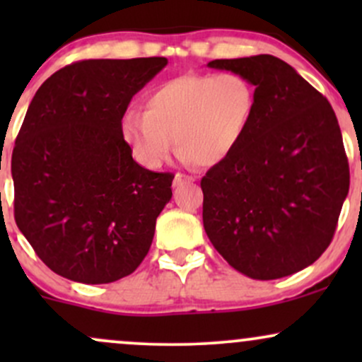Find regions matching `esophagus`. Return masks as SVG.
<instances>
[{
	"label": "esophagus",
	"mask_w": 362,
	"mask_h": 362,
	"mask_svg": "<svg viewBox=\"0 0 362 362\" xmlns=\"http://www.w3.org/2000/svg\"><path fill=\"white\" fill-rule=\"evenodd\" d=\"M190 182H194V178L185 175V173H175V178H173V185L175 187L182 184H190Z\"/></svg>",
	"instance_id": "esophagus-1"
}]
</instances>
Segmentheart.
Segmentation results:
<instances>
[{"label":"heart","mask_w":362,"mask_h":362,"mask_svg":"<svg viewBox=\"0 0 362 362\" xmlns=\"http://www.w3.org/2000/svg\"><path fill=\"white\" fill-rule=\"evenodd\" d=\"M255 110L257 88L245 74H184L149 91L144 114L127 110L120 136L144 168L167 160L172 138L184 160L214 167L243 143Z\"/></svg>","instance_id":"obj_1"}]
</instances>
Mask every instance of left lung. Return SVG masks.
<instances>
[{
    "label": "left lung",
    "mask_w": 362,
    "mask_h": 362,
    "mask_svg": "<svg viewBox=\"0 0 362 362\" xmlns=\"http://www.w3.org/2000/svg\"><path fill=\"white\" fill-rule=\"evenodd\" d=\"M207 66L245 74L257 88V110L243 143L202 177L206 233L252 279L300 272L330 245L349 192L335 112L271 54Z\"/></svg>",
    "instance_id": "left-lung-1"
}]
</instances>
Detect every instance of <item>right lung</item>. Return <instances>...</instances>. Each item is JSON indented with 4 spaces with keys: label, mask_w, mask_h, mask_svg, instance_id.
<instances>
[{
    "label": "right lung",
    "mask_w": 362,
    "mask_h": 362,
    "mask_svg": "<svg viewBox=\"0 0 362 362\" xmlns=\"http://www.w3.org/2000/svg\"><path fill=\"white\" fill-rule=\"evenodd\" d=\"M167 64V57L73 62L28 105L11 155L15 221L66 279L107 284L148 255L175 175L132 160L120 119Z\"/></svg>",
    "instance_id": "obj_1"
}]
</instances>
